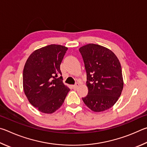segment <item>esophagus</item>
<instances>
[{"label":"esophagus","instance_id":"1","mask_svg":"<svg viewBox=\"0 0 147 147\" xmlns=\"http://www.w3.org/2000/svg\"><path fill=\"white\" fill-rule=\"evenodd\" d=\"M79 83H76L75 85L73 86V88L74 89H77L79 87Z\"/></svg>","mask_w":147,"mask_h":147}]
</instances>
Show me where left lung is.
Here are the masks:
<instances>
[{
  "label": "left lung",
  "mask_w": 147,
  "mask_h": 147,
  "mask_svg": "<svg viewBox=\"0 0 147 147\" xmlns=\"http://www.w3.org/2000/svg\"><path fill=\"white\" fill-rule=\"evenodd\" d=\"M86 71L88 92L83 102L92 111L109 109L123 88L121 66L112 51L104 46L88 44L79 48Z\"/></svg>",
  "instance_id": "left-lung-1"
}]
</instances>
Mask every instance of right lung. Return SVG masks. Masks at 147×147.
<instances>
[{"mask_svg":"<svg viewBox=\"0 0 147 147\" xmlns=\"http://www.w3.org/2000/svg\"><path fill=\"white\" fill-rule=\"evenodd\" d=\"M68 48L50 45L36 50L23 69V88L28 101L38 111L52 114L70 90L63 83L60 65Z\"/></svg>","mask_w":147,"mask_h":147,"instance_id":"right-lung-1","label":"right lung"}]
</instances>
